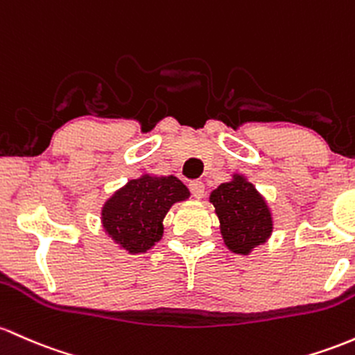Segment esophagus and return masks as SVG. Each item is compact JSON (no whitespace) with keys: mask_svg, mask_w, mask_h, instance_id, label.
I'll return each mask as SVG.
<instances>
[{"mask_svg":"<svg viewBox=\"0 0 355 355\" xmlns=\"http://www.w3.org/2000/svg\"><path fill=\"white\" fill-rule=\"evenodd\" d=\"M189 189H190V192H192V196L196 198L204 197L205 185H204V182H202V180H192L189 184Z\"/></svg>","mask_w":355,"mask_h":355,"instance_id":"obj_1","label":"esophagus"}]
</instances>
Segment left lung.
Masks as SVG:
<instances>
[{"instance_id":"left-lung-1","label":"left lung","mask_w":355,"mask_h":355,"mask_svg":"<svg viewBox=\"0 0 355 355\" xmlns=\"http://www.w3.org/2000/svg\"><path fill=\"white\" fill-rule=\"evenodd\" d=\"M220 220V234L225 246L237 254H249L252 248L271 236L272 220L264 198L244 177L234 175L210 193Z\"/></svg>"}]
</instances>
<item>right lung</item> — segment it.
<instances>
[{
  "instance_id": "obj_1",
  "label": "right lung",
  "mask_w": 355,
  "mask_h": 355,
  "mask_svg": "<svg viewBox=\"0 0 355 355\" xmlns=\"http://www.w3.org/2000/svg\"><path fill=\"white\" fill-rule=\"evenodd\" d=\"M189 196V189L173 175H143L128 182L104 204L103 225L128 252H145L162 239V222L171 205Z\"/></svg>"
}]
</instances>
